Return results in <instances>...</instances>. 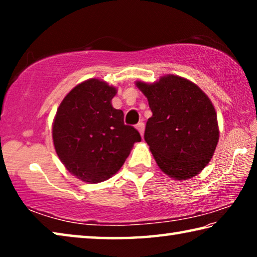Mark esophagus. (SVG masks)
Instances as JSON below:
<instances>
[{
	"mask_svg": "<svg viewBox=\"0 0 257 257\" xmlns=\"http://www.w3.org/2000/svg\"><path fill=\"white\" fill-rule=\"evenodd\" d=\"M136 128H137V130L139 132V134H141L142 136H143V134H144V128H145L144 122H143V121H139V122L136 124Z\"/></svg>",
	"mask_w": 257,
	"mask_h": 257,
	"instance_id": "1",
	"label": "esophagus"
}]
</instances>
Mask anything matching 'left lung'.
Masks as SVG:
<instances>
[{
    "label": "left lung",
    "mask_w": 257,
    "mask_h": 257,
    "mask_svg": "<svg viewBox=\"0 0 257 257\" xmlns=\"http://www.w3.org/2000/svg\"><path fill=\"white\" fill-rule=\"evenodd\" d=\"M153 115L144 138L159 168L176 180L198 175L212 159L219 142L216 112L199 87L176 75L153 84L137 81Z\"/></svg>",
    "instance_id": "8db88e82"
}]
</instances>
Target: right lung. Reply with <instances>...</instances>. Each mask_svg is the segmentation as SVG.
Wrapping results in <instances>:
<instances>
[{
    "label": "right lung",
    "mask_w": 257,
    "mask_h": 257,
    "mask_svg": "<svg viewBox=\"0 0 257 257\" xmlns=\"http://www.w3.org/2000/svg\"><path fill=\"white\" fill-rule=\"evenodd\" d=\"M116 88L96 78L78 84L56 111L52 137L67 170L89 184L107 180L120 170L141 135L123 123L112 106Z\"/></svg>",
    "instance_id": "add662e5"
}]
</instances>
